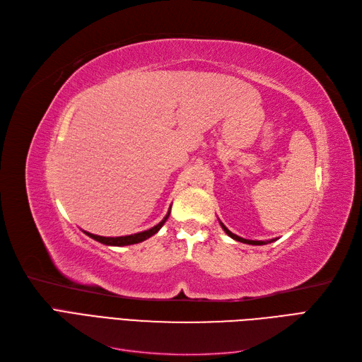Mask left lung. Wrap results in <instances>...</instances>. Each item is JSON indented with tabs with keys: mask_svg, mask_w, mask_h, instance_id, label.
Instances as JSON below:
<instances>
[{
	"mask_svg": "<svg viewBox=\"0 0 362 362\" xmlns=\"http://www.w3.org/2000/svg\"><path fill=\"white\" fill-rule=\"evenodd\" d=\"M221 222V221H218ZM221 226L223 228V231L231 237V238H234V240H237V242H242V243H246V245H255V246H259V245H267V243H270V242H275V240H270V242H259V240H246V238H242V237H238V235H235V234H233L231 231H229V229L221 222Z\"/></svg>",
	"mask_w": 362,
	"mask_h": 362,
	"instance_id": "left-lung-1",
	"label": "left lung"
}]
</instances>
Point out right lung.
Masks as SVG:
<instances>
[{"label": "right lung", "mask_w": 362, "mask_h": 362, "mask_svg": "<svg viewBox=\"0 0 362 362\" xmlns=\"http://www.w3.org/2000/svg\"><path fill=\"white\" fill-rule=\"evenodd\" d=\"M169 214H170V210H169V213H168L166 216H164V218H163V221H161L158 225L152 226L151 229H146V231L137 233V234L124 235V237H101V235H95V234H90V233H86V231H84V234H87L90 238L96 240V242H100V243L107 245V246H128V245H136V243L144 242V240H146V238L152 237L154 234H157V233L160 231V228L164 225V222L168 221Z\"/></svg>", "instance_id": "right-lung-1"}]
</instances>
